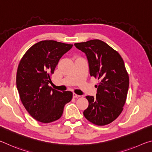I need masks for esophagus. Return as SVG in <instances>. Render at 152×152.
Instances as JSON below:
<instances>
[{
    "mask_svg": "<svg viewBox=\"0 0 152 152\" xmlns=\"http://www.w3.org/2000/svg\"><path fill=\"white\" fill-rule=\"evenodd\" d=\"M73 97H74V98H79V97H80V95L76 94H75V93H74V94H73Z\"/></svg>",
    "mask_w": 152,
    "mask_h": 152,
    "instance_id": "1",
    "label": "esophagus"
}]
</instances>
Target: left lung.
<instances>
[{
    "instance_id": "8db88e82",
    "label": "left lung",
    "mask_w": 152,
    "mask_h": 152,
    "mask_svg": "<svg viewBox=\"0 0 152 152\" xmlns=\"http://www.w3.org/2000/svg\"><path fill=\"white\" fill-rule=\"evenodd\" d=\"M74 45L85 53L90 74L99 80L96 96H86L88 107L84 116L94 125L109 124L121 113L127 99L129 79L124 61L117 51L101 40Z\"/></svg>"
}]
</instances>
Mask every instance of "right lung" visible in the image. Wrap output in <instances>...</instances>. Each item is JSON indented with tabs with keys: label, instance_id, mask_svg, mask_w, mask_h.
<instances>
[{
	"label": "right lung",
	"instance_id": "obj_1",
	"mask_svg": "<svg viewBox=\"0 0 152 152\" xmlns=\"http://www.w3.org/2000/svg\"><path fill=\"white\" fill-rule=\"evenodd\" d=\"M73 45L53 40L41 41L31 46L20 60L17 72V87L25 109L43 123L60 119L65 104L72 99L70 91L60 92L48 85L62 56Z\"/></svg>",
	"mask_w": 152,
	"mask_h": 152
}]
</instances>
